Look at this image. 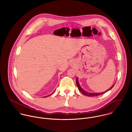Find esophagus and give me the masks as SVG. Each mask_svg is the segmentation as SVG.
I'll return each mask as SVG.
<instances>
[{
	"mask_svg": "<svg viewBox=\"0 0 132 132\" xmlns=\"http://www.w3.org/2000/svg\"><path fill=\"white\" fill-rule=\"evenodd\" d=\"M71 65H72V64H71Z\"/></svg>",
	"mask_w": 132,
	"mask_h": 132,
	"instance_id": "esophagus-1",
	"label": "esophagus"
}]
</instances>
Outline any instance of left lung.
I'll return each instance as SVG.
<instances>
[{
	"instance_id": "8db88e82",
	"label": "left lung",
	"mask_w": 132,
	"mask_h": 132,
	"mask_svg": "<svg viewBox=\"0 0 132 132\" xmlns=\"http://www.w3.org/2000/svg\"><path fill=\"white\" fill-rule=\"evenodd\" d=\"M115 83H114V84H113V85L109 88V89H108V90H107L106 91H105V92H102V93H88V92H87L86 91H85V90H84L81 86H80V84H79V82H78V78H76V84H77V87H78V89L79 90V91L80 92H81L82 94H84L85 95H86V96H95V95H101V94H105V93H106V92H107L108 91H109V90H110L112 88H113V86H114V85H115Z\"/></svg>"
}]
</instances>
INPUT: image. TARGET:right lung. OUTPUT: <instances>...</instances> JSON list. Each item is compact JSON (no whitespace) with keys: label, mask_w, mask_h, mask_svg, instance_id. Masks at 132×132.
I'll list each match as a JSON object with an SVG mask.
<instances>
[{"label":"right lung","mask_w":132,"mask_h":132,"mask_svg":"<svg viewBox=\"0 0 132 132\" xmlns=\"http://www.w3.org/2000/svg\"><path fill=\"white\" fill-rule=\"evenodd\" d=\"M50 95H51V94H50ZM49 95H47V96H49ZM44 97H46V96H44Z\"/></svg>","instance_id":"obj_1"}]
</instances>
